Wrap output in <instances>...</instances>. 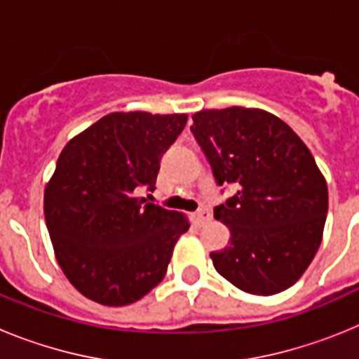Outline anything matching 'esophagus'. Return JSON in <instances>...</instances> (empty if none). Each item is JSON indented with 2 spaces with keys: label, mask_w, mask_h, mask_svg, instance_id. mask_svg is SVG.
<instances>
[{
  "label": "esophagus",
  "mask_w": 359,
  "mask_h": 359,
  "mask_svg": "<svg viewBox=\"0 0 359 359\" xmlns=\"http://www.w3.org/2000/svg\"><path fill=\"white\" fill-rule=\"evenodd\" d=\"M210 210L208 208H201V210H198L194 214V219H196V223L198 224H205L207 221H210Z\"/></svg>",
  "instance_id": "1"
}]
</instances>
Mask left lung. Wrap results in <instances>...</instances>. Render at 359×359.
Segmentation results:
<instances>
[{
  "label": "left lung",
  "mask_w": 359,
  "mask_h": 359,
  "mask_svg": "<svg viewBox=\"0 0 359 359\" xmlns=\"http://www.w3.org/2000/svg\"><path fill=\"white\" fill-rule=\"evenodd\" d=\"M192 135L217 185L236 194L214 208L230 228V246L212 252L219 275L252 294H275L302 277L322 243L325 177L297 133L253 107L203 109Z\"/></svg>",
  "instance_id": "1"
}]
</instances>
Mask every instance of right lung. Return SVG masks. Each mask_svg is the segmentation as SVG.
<instances>
[{
	"label": "right lung",
	"instance_id": "1",
	"mask_svg": "<svg viewBox=\"0 0 359 359\" xmlns=\"http://www.w3.org/2000/svg\"><path fill=\"white\" fill-rule=\"evenodd\" d=\"M185 123L177 113H109L62 149L44 219L57 262L93 302L128 306L163 280L189 219L136 192L154 190L161 156Z\"/></svg>",
	"mask_w": 359,
	"mask_h": 359
}]
</instances>
